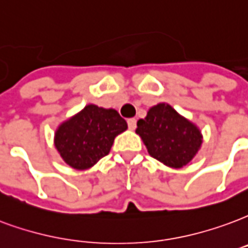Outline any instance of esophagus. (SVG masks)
Returning a JSON list of instances; mask_svg holds the SVG:
<instances>
[{"label":"esophagus","mask_w":248,"mask_h":248,"mask_svg":"<svg viewBox=\"0 0 248 248\" xmlns=\"http://www.w3.org/2000/svg\"><path fill=\"white\" fill-rule=\"evenodd\" d=\"M127 124H129L130 130H135V127H137V119L135 118L127 119Z\"/></svg>","instance_id":"1"}]
</instances>
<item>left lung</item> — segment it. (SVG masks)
Wrapping results in <instances>:
<instances>
[{"label": "left lung", "mask_w": 248, "mask_h": 248, "mask_svg": "<svg viewBox=\"0 0 248 248\" xmlns=\"http://www.w3.org/2000/svg\"><path fill=\"white\" fill-rule=\"evenodd\" d=\"M137 126L148 154L172 168L188 164L202 143L200 130L168 104L151 108Z\"/></svg>", "instance_id": "obj_1"}]
</instances>
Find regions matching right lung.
Here are the masks:
<instances>
[{
	"label": "right lung",
	"mask_w": 248,
	"mask_h": 248,
	"mask_svg": "<svg viewBox=\"0 0 248 248\" xmlns=\"http://www.w3.org/2000/svg\"><path fill=\"white\" fill-rule=\"evenodd\" d=\"M126 129L117 110L88 105L59 126L55 147L68 166L87 170L109 154L115 137Z\"/></svg>",
	"instance_id": "right-lung-1"
}]
</instances>
